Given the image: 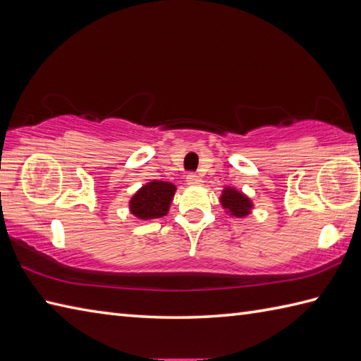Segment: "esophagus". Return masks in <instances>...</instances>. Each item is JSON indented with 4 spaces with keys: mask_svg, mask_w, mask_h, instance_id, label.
<instances>
[{
    "mask_svg": "<svg viewBox=\"0 0 361 361\" xmlns=\"http://www.w3.org/2000/svg\"><path fill=\"white\" fill-rule=\"evenodd\" d=\"M186 183L189 186H200L202 185V178L197 173H189L186 176Z\"/></svg>",
    "mask_w": 361,
    "mask_h": 361,
    "instance_id": "obj_1",
    "label": "esophagus"
}]
</instances>
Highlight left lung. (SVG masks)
I'll use <instances>...</instances> for the list:
<instances>
[{
  "mask_svg": "<svg viewBox=\"0 0 361 361\" xmlns=\"http://www.w3.org/2000/svg\"><path fill=\"white\" fill-rule=\"evenodd\" d=\"M220 203L224 206L226 214L239 219L247 217L248 214H251L252 206H255L242 190H237L235 188H225L221 190Z\"/></svg>",
  "mask_w": 361,
  "mask_h": 361,
  "instance_id": "1",
  "label": "left lung"
}]
</instances>
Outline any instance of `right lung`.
Masks as SVG:
<instances>
[{
  "mask_svg": "<svg viewBox=\"0 0 361 361\" xmlns=\"http://www.w3.org/2000/svg\"><path fill=\"white\" fill-rule=\"evenodd\" d=\"M175 185L169 181L152 180L136 190L130 198L128 208L136 219L152 220L164 217L171 208L175 195Z\"/></svg>",
  "mask_w": 361,
  "mask_h": 361,
  "instance_id": "right-lung-1",
  "label": "right lung"
}]
</instances>
